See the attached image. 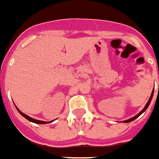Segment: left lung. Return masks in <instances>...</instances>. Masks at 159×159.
Listing matches in <instances>:
<instances>
[{"instance_id": "8db88e82", "label": "left lung", "mask_w": 159, "mask_h": 159, "mask_svg": "<svg viewBox=\"0 0 159 159\" xmlns=\"http://www.w3.org/2000/svg\"><path fill=\"white\" fill-rule=\"evenodd\" d=\"M153 94H154V91H152V93H151V97H150V98H149V100H148V103H147L146 104V106H145V107H144L143 109V110H141L140 112H139V113H138L137 115H136V116H133V117H132V118H130V119H129V120H124L123 122H125V123H129V122H131V121H132V120H135V119H136L137 118V117H139V116H140L141 114H142L143 113L144 111H145V110H147V109H148V106H149V105H150V103H151V99H152V97H153Z\"/></svg>"}]
</instances>
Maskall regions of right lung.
Returning <instances> with one entry per match:
<instances>
[{
	"instance_id": "right-lung-1",
	"label": "right lung",
	"mask_w": 159,
	"mask_h": 159,
	"mask_svg": "<svg viewBox=\"0 0 159 159\" xmlns=\"http://www.w3.org/2000/svg\"><path fill=\"white\" fill-rule=\"evenodd\" d=\"M16 108L17 109V110H18V111H19V113H20V114H21L22 116H23V117H25L26 119H27V120H30V121L33 122V123H35V124H47V123H50V122H53V120H52V121H49V122H46V121H42V120H36V119L31 118L30 116H27V115H26V114H24V113H22V112L20 111V110H19L18 108H17L16 106Z\"/></svg>"
}]
</instances>
